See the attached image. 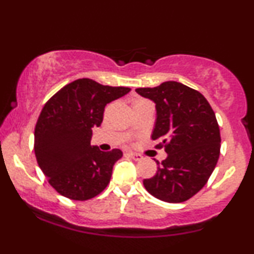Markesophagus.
I'll use <instances>...</instances> for the list:
<instances>
[{
	"label": "esophagus",
	"instance_id": "1",
	"mask_svg": "<svg viewBox=\"0 0 254 254\" xmlns=\"http://www.w3.org/2000/svg\"><path fill=\"white\" fill-rule=\"evenodd\" d=\"M127 156L131 157V159H132L133 161H141V160L143 159V156H142L141 154L132 153V151H129V153H127Z\"/></svg>",
	"mask_w": 254,
	"mask_h": 254
}]
</instances>
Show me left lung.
<instances>
[{"label": "left lung", "instance_id": "8db88e82", "mask_svg": "<svg viewBox=\"0 0 254 254\" xmlns=\"http://www.w3.org/2000/svg\"><path fill=\"white\" fill-rule=\"evenodd\" d=\"M136 92L155 104L151 138L167 153L161 164L156 161L155 176L143 180L145 190L164 202H185L205 185L217 164L221 137L216 116L199 92L176 81Z\"/></svg>", "mask_w": 254, "mask_h": 254}]
</instances>
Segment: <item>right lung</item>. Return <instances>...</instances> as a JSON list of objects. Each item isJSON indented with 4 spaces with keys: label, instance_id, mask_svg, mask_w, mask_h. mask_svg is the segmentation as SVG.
I'll return each instance as SVG.
<instances>
[{
    "label": "right lung",
    "instance_id": "obj_1",
    "mask_svg": "<svg viewBox=\"0 0 254 254\" xmlns=\"http://www.w3.org/2000/svg\"><path fill=\"white\" fill-rule=\"evenodd\" d=\"M130 90L78 78L58 90L43 107L34 129V153L58 193L87 200L109 185L113 165L123 153L90 145L93 127H100L105 106Z\"/></svg>",
    "mask_w": 254,
    "mask_h": 254
}]
</instances>
